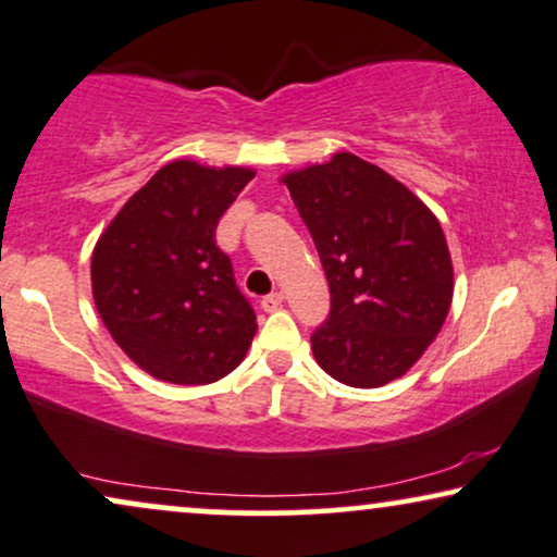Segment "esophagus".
Instances as JSON below:
<instances>
[{"instance_id":"esophagus-1","label":"esophagus","mask_w":557,"mask_h":557,"mask_svg":"<svg viewBox=\"0 0 557 557\" xmlns=\"http://www.w3.org/2000/svg\"><path fill=\"white\" fill-rule=\"evenodd\" d=\"M283 300H285L283 293H270V295H264L262 300H259V306H262V311L272 313V311H277L280 306H283Z\"/></svg>"}]
</instances>
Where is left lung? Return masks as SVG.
<instances>
[{"instance_id":"1","label":"left lung","mask_w":557,"mask_h":557,"mask_svg":"<svg viewBox=\"0 0 557 557\" xmlns=\"http://www.w3.org/2000/svg\"><path fill=\"white\" fill-rule=\"evenodd\" d=\"M311 231L331 290L311 334L315 362L351 388L404 375L440 334L453 302V259L432 210L355 153L283 180Z\"/></svg>"}]
</instances>
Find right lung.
Listing matches in <instances>:
<instances>
[{"label": "right lung", "mask_w": 557, "mask_h": 557, "mask_svg": "<svg viewBox=\"0 0 557 557\" xmlns=\"http://www.w3.org/2000/svg\"><path fill=\"white\" fill-rule=\"evenodd\" d=\"M255 172L172 161L125 202L91 255L104 326L149 375L206 385L244 360L257 315L215 226Z\"/></svg>", "instance_id": "right-lung-1"}]
</instances>
